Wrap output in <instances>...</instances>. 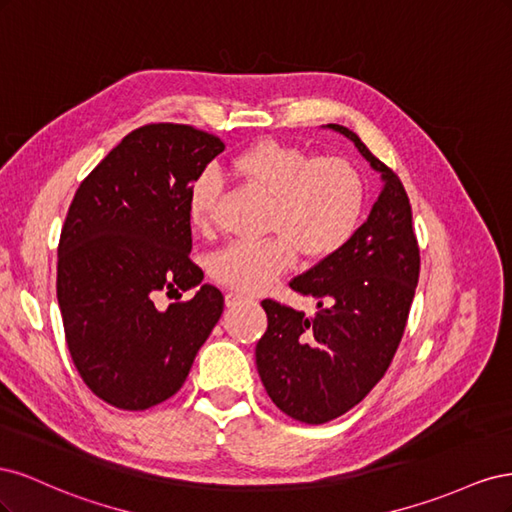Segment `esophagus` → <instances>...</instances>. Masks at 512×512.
Wrapping results in <instances>:
<instances>
[{
  "label": "esophagus",
  "instance_id": "1",
  "mask_svg": "<svg viewBox=\"0 0 512 512\" xmlns=\"http://www.w3.org/2000/svg\"><path fill=\"white\" fill-rule=\"evenodd\" d=\"M243 301H245V297H243V294H237V292H228L226 297H224L226 307H237V305L243 303Z\"/></svg>",
  "mask_w": 512,
  "mask_h": 512
}]
</instances>
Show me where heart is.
<instances>
[{
    "label": "heart",
    "mask_w": 512,
    "mask_h": 512,
    "mask_svg": "<svg viewBox=\"0 0 512 512\" xmlns=\"http://www.w3.org/2000/svg\"><path fill=\"white\" fill-rule=\"evenodd\" d=\"M243 183L271 200L267 232L260 243H230L211 258V275L222 286L256 294L271 288L297 260L337 254L361 224L365 181L350 160L312 158L301 147L267 138L237 153L230 164ZM220 181L207 173L192 185L188 213L198 230L213 222Z\"/></svg>",
    "instance_id": "b5f03b06"
}]
</instances>
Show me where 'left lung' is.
Masks as SVG:
<instances>
[{
    "label": "left lung",
    "instance_id": "left-lung-1",
    "mask_svg": "<svg viewBox=\"0 0 512 512\" xmlns=\"http://www.w3.org/2000/svg\"><path fill=\"white\" fill-rule=\"evenodd\" d=\"M327 128L352 141L384 185L342 250L290 282L318 301L314 318L262 301L269 327L256 344L260 380L277 408L307 425L346 414L380 382L404 335L421 271L399 177L352 130L337 123Z\"/></svg>",
    "mask_w": 512,
    "mask_h": 512
}]
</instances>
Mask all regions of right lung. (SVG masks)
I'll use <instances>...</instances> for the list:
<instances>
[{"label":"right lung","mask_w":512,"mask_h":512,"mask_svg":"<svg viewBox=\"0 0 512 512\" xmlns=\"http://www.w3.org/2000/svg\"><path fill=\"white\" fill-rule=\"evenodd\" d=\"M224 151L181 123L130 132L74 194L57 247V301L83 382L106 404L147 410L173 397L224 312L190 260L188 200ZM196 287L158 310V291ZM181 297V294H179Z\"/></svg>","instance_id":"obj_1"}]
</instances>
